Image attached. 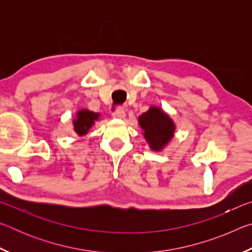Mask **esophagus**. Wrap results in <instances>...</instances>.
<instances>
[{
	"instance_id": "34e87169",
	"label": "esophagus",
	"mask_w": 252,
	"mask_h": 252,
	"mask_svg": "<svg viewBox=\"0 0 252 252\" xmlns=\"http://www.w3.org/2000/svg\"><path fill=\"white\" fill-rule=\"evenodd\" d=\"M112 117L113 118H116V119H125L126 118V112H125V110H122V109H117L116 111H114V112L112 113Z\"/></svg>"
}]
</instances>
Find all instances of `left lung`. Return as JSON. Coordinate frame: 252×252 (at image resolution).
Instances as JSON below:
<instances>
[{
  "mask_svg": "<svg viewBox=\"0 0 252 252\" xmlns=\"http://www.w3.org/2000/svg\"><path fill=\"white\" fill-rule=\"evenodd\" d=\"M139 126L151 150L159 152L168 146L174 136L176 125L169 114L159 106H150L147 112L139 117Z\"/></svg>",
  "mask_w": 252,
  "mask_h": 252,
  "instance_id": "8db88e82",
  "label": "left lung"
}]
</instances>
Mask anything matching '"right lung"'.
<instances>
[{"label": "right lung", "instance_id": "1", "mask_svg": "<svg viewBox=\"0 0 252 252\" xmlns=\"http://www.w3.org/2000/svg\"><path fill=\"white\" fill-rule=\"evenodd\" d=\"M100 113L92 112L90 110L82 109L76 112V116L72 121L73 130L79 136H83L89 132L94 125L95 121L99 120Z\"/></svg>", "mask_w": 252, "mask_h": 252}]
</instances>
